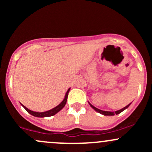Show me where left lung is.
<instances>
[{
    "label": "left lung",
    "mask_w": 152,
    "mask_h": 152,
    "mask_svg": "<svg viewBox=\"0 0 152 152\" xmlns=\"http://www.w3.org/2000/svg\"><path fill=\"white\" fill-rule=\"evenodd\" d=\"M88 104H89V105L91 106V108H93V109L95 110L96 111H97V112H99V113H100V114L104 115V116H114V115H115V114H120V113H121L122 111H124L125 109H126L127 108H128L129 106H130V104H129V105H127L126 106H125V107H124L123 109H120V110H118V111H115V112H113V111H102V110L99 109H97V108H96L95 106H94L93 105H92V104H91L89 102H88Z\"/></svg>",
    "instance_id": "1"
}]
</instances>
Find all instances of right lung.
<instances>
[{
    "label": "right lung",
    "instance_id": "1",
    "mask_svg": "<svg viewBox=\"0 0 152 152\" xmlns=\"http://www.w3.org/2000/svg\"><path fill=\"white\" fill-rule=\"evenodd\" d=\"M71 88H69V89H68L67 92L66 93V95H65V97H64V100L62 101L60 103V104H58V106H56V107H54L53 109H50V110H48V111H44V112H36V111H31V110L28 109V108H26L25 106H23V104H21L23 107L25 109L26 111H27V112H28L29 114L32 115V116H36V117H41V118H43V117H48V116H53V115L56 114L58 112V111H60L64 107L66 104V102H67V98H68V94H69V91H70Z\"/></svg>",
    "mask_w": 152,
    "mask_h": 152
}]
</instances>
